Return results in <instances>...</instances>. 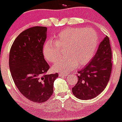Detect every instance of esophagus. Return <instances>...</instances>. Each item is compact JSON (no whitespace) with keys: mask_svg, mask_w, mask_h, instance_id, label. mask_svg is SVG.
I'll list each match as a JSON object with an SVG mask.
<instances>
[{"mask_svg":"<svg viewBox=\"0 0 122 122\" xmlns=\"http://www.w3.org/2000/svg\"><path fill=\"white\" fill-rule=\"evenodd\" d=\"M67 74H66V73H59V76L60 77H66V76H67Z\"/></svg>","mask_w":122,"mask_h":122,"instance_id":"34e87169","label":"esophagus"}]
</instances>
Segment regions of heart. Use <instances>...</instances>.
<instances>
[{
  "instance_id": "obj_1",
  "label": "heart",
  "mask_w": 122,
  "mask_h": 122,
  "mask_svg": "<svg viewBox=\"0 0 122 122\" xmlns=\"http://www.w3.org/2000/svg\"><path fill=\"white\" fill-rule=\"evenodd\" d=\"M98 44V35L93 29L70 27L57 34L55 41H46L43 47V53L46 60L53 63L61 57V50L65 49L66 57L59 60L53 66V69L66 73L77 66L89 63L96 53Z\"/></svg>"
}]
</instances>
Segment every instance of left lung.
Wrapping results in <instances>:
<instances>
[{"label": "left lung", "mask_w": 122, "mask_h": 122, "mask_svg": "<svg viewBox=\"0 0 122 122\" xmlns=\"http://www.w3.org/2000/svg\"><path fill=\"white\" fill-rule=\"evenodd\" d=\"M112 55L109 38L106 36L91 61L78 71V81L72 88L73 93L77 98H95L106 88L112 69Z\"/></svg>", "instance_id": "left-lung-1"}]
</instances>
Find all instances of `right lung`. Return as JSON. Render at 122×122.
I'll return each mask as SVG.
<instances>
[{"instance_id": "right-lung-1", "label": "right lung", "mask_w": 122, "mask_h": 122, "mask_svg": "<svg viewBox=\"0 0 122 122\" xmlns=\"http://www.w3.org/2000/svg\"><path fill=\"white\" fill-rule=\"evenodd\" d=\"M47 27L34 26L20 33L9 53V68L15 85L29 100L47 101L53 92L57 73L46 74L50 66L44 59L43 47Z\"/></svg>"}]
</instances>
